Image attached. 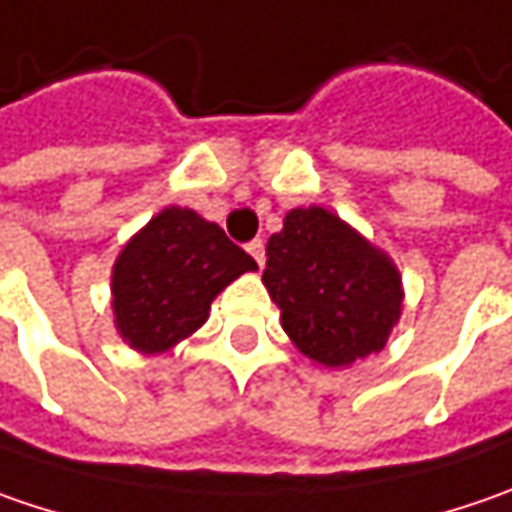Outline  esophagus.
<instances>
[{
	"instance_id": "esophagus-1",
	"label": "esophagus",
	"mask_w": 512,
	"mask_h": 512,
	"mask_svg": "<svg viewBox=\"0 0 512 512\" xmlns=\"http://www.w3.org/2000/svg\"><path fill=\"white\" fill-rule=\"evenodd\" d=\"M246 249H249V255L255 257L257 266L263 269V263H266V246H263V240H252V243H249Z\"/></svg>"
}]
</instances>
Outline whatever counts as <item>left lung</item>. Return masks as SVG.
<instances>
[{
  "instance_id": "1",
  "label": "left lung",
  "mask_w": 512,
  "mask_h": 512,
  "mask_svg": "<svg viewBox=\"0 0 512 512\" xmlns=\"http://www.w3.org/2000/svg\"><path fill=\"white\" fill-rule=\"evenodd\" d=\"M263 283L286 335L323 367L381 352L401 315V278L384 252L321 206L292 209L269 237Z\"/></svg>"
}]
</instances>
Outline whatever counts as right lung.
Listing matches in <instances>:
<instances>
[{
    "label": "right lung",
    "mask_w": 512,
    "mask_h": 512,
    "mask_svg": "<svg viewBox=\"0 0 512 512\" xmlns=\"http://www.w3.org/2000/svg\"><path fill=\"white\" fill-rule=\"evenodd\" d=\"M252 269V255L217 223L191 209H163L114 263V323L128 346L166 352L200 329L212 300Z\"/></svg>",
    "instance_id": "add662e5"
}]
</instances>
